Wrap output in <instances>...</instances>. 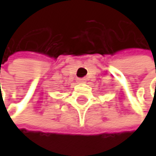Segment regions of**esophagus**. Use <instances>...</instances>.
I'll return each instance as SVG.
<instances>
[{
    "label": "esophagus",
    "instance_id": "esophagus-1",
    "mask_svg": "<svg viewBox=\"0 0 156 156\" xmlns=\"http://www.w3.org/2000/svg\"><path fill=\"white\" fill-rule=\"evenodd\" d=\"M76 80H77V82H80V83H85L86 82V80L84 79V77H82V79H77Z\"/></svg>",
    "mask_w": 156,
    "mask_h": 156
}]
</instances>
